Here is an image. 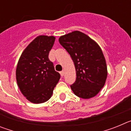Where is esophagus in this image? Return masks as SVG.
<instances>
[{"instance_id": "1", "label": "esophagus", "mask_w": 131, "mask_h": 131, "mask_svg": "<svg viewBox=\"0 0 131 131\" xmlns=\"http://www.w3.org/2000/svg\"><path fill=\"white\" fill-rule=\"evenodd\" d=\"M60 75H61V76H62V77H63V76L64 75V71H60Z\"/></svg>"}]
</instances>
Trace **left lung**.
Returning <instances> with one entry per match:
<instances>
[{"label":"left lung","instance_id":"8db88e82","mask_svg":"<svg viewBox=\"0 0 131 131\" xmlns=\"http://www.w3.org/2000/svg\"><path fill=\"white\" fill-rule=\"evenodd\" d=\"M59 42L75 65L77 77L71 85L73 93L84 99L95 96L104 86L107 75L106 60L99 45L79 31L61 36Z\"/></svg>","mask_w":131,"mask_h":131}]
</instances>
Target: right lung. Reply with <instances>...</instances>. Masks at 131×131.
I'll return each mask as SVG.
<instances>
[{
	"mask_svg": "<svg viewBox=\"0 0 131 131\" xmlns=\"http://www.w3.org/2000/svg\"><path fill=\"white\" fill-rule=\"evenodd\" d=\"M54 41V36H38L24 50L17 65L18 86L23 95L34 104L49 100L60 79L48 58Z\"/></svg>",
	"mask_w": 131,
	"mask_h": 131,
	"instance_id": "add662e5",
	"label": "right lung"
}]
</instances>
